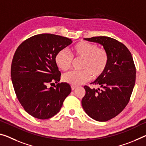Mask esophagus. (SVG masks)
<instances>
[{
	"label": "esophagus",
	"mask_w": 146,
	"mask_h": 146,
	"mask_svg": "<svg viewBox=\"0 0 146 146\" xmlns=\"http://www.w3.org/2000/svg\"><path fill=\"white\" fill-rule=\"evenodd\" d=\"M77 88V86H73V85H72L71 86V90H74L75 89H76Z\"/></svg>",
	"instance_id": "esophagus-1"
}]
</instances>
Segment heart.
Returning <instances> with one entry per match:
<instances>
[{
	"label": "heart",
	"instance_id": "b5f03b06",
	"mask_svg": "<svg viewBox=\"0 0 146 146\" xmlns=\"http://www.w3.org/2000/svg\"><path fill=\"white\" fill-rule=\"evenodd\" d=\"M71 56L65 50H60L54 57L56 66L62 71H67L72 65L73 60L82 59L80 71H73L64 75L62 79L65 82L73 86L80 85L87 82L90 78H98L105 73L108 63L107 52L98 48L95 44L80 41L75 44L71 49Z\"/></svg>",
	"mask_w": 146,
	"mask_h": 146
}]
</instances>
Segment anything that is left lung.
<instances>
[{"instance_id":"1","label":"left lung","mask_w":146,"mask_h":146,"mask_svg":"<svg viewBox=\"0 0 146 146\" xmlns=\"http://www.w3.org/2000/svg\"><path fill=\"white\" fill-rule=\"evenodd\" d=\"M84 40L100 44L108 55L105 73L91 83L100 88L84 86L86 94L82 99L83 109L90 117L106 121L118 115L128 104L135 84V66L128 48L116 40L106 36Z\"/></svg>"}]
</instances>
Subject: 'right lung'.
<instances>
[{
	"instance_id": "1",
	"label": "right lung",
	"mask_w": 146,
	"mask_h": 146,
	"mask_svg": "<svg viewBox=\"0 0 146 146\" xmlns=\"http://www.w3.org/2000/svg\"><path fill=\"white\" fill-rule=\"evenodd\" d=\"M72 42L66 37L41 34L27 39L16 50L11 67V81L18 100L32 116L40 119L54 116L71 93L68 83H58L55 88H47V84L60 80L55 55Z\"/></svg>"
}]
</instances>
